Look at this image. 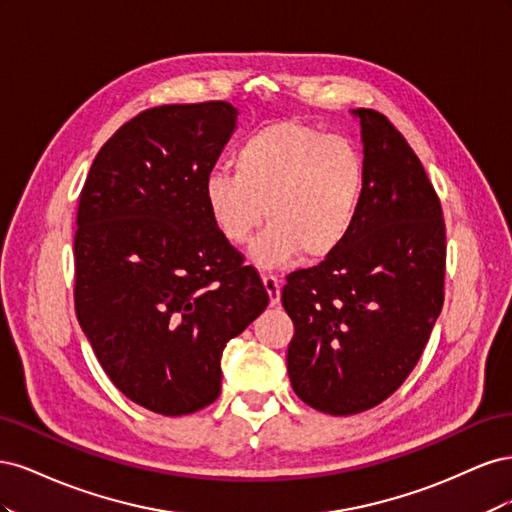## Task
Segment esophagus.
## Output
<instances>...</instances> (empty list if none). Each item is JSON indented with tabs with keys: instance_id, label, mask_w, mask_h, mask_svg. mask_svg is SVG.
Here are the masks:
<instances>
[{
	"instance_id": "1",
	"label": "esophagus",
	"mask_w": 512,
	"mask_h": 512,
	"mask_svg": "<svg viewBox=\"0 0 512 512\" xmlns=\"http://www.w3.org/2000/svg\"><path fill=\"white\" fill-rule=\"evenodd\" d=\"M262 284H265V288H267L271 307H275L277 303H280V299H282V286H280V280H277L275 275H262Z\"/></svg>"
}]
</instances>
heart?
<instances>
[{"label": "heart", "mask_w": 512, "mask_h": 512, "mask_svg": "<svg viewBox=\"0 0 512 512\" xmlns=\"http://www.w3.org/2000/svg\"><path fill=\"white\" fill-rule=\"evenodd\" d=\"M237 173L211 170L203 194L220 235L243 245L265 218L271 226L250 247L262 269H277L301 254L331 258L359 222L367 168L348 138L301 121L260 128L235 153Z\"/></svg>", "instance_id": "1"}]
</instances>
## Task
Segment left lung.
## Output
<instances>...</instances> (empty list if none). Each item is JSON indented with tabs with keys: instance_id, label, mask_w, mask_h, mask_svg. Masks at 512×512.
<instances>
[{
	"instance_id": "8db88e82",
	"label": "left lung",
	"mask_w": 512,
	"mask_h": 512,
	"mask_svg": "<svg viewBox=\"0 0 512 512\" xmlns=\"http://www.w3.org/2000/svg\"><path fill=\"white\" fill-rule=\"evenodd\" d=\"M367 192L352 235L318 267L286 277L294 322L288 376L307 406L359 414L391 397L421 359L444 303L440 198L393 123L356 108Z\"/></svg>"
}]
</instances>
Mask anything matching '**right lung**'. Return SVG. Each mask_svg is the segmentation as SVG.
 Returning a JSON list of instances; mask_svg holds the SVG:
<instances>
[{
    "instance_id": "add662e5",
    "label": "right lung",
    "mask_w": 512,
    "mask_h": 512,
    "mask_svg": "<svg viewBox=\"0 0 512 512\" xmlns=\"http://www.w3.org/2000/svg\"><path fill=\"white\" fill-rule=\"evenodd\" d=\"M237 115L228 102L149 108L108 138L81 192L76 318L117 389L164 416L218 399L226 344L269 305L203 194Z\"/></svg>"
}]
</instances>
